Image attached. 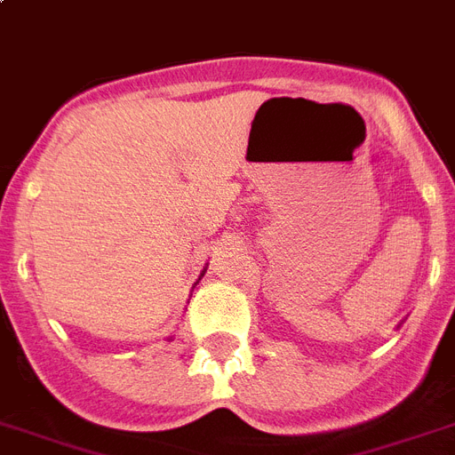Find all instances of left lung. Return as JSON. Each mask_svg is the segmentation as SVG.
<instances>
[{
	"instance_id": "1",
	"label": "left lung",
	"mask_w": 455,
	"mask_h": 455,
	"mask_svg": "<svg viewBox=\"0 0 455 455\" xmlns=\"http://www.w3.org/2000/svg\"><path fill=\"white\" fill-rule=\"evenodd\" d=\"M398 327H401V323H398Z\"/></svg>"
}]
</instances>
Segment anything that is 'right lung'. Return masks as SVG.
Returning a JSON list of instances; mask_svg holds the SVG:
<instances>
[{"instance_id": "1", "label": "right lung", "mask_w": 455, "mask_h": 455, "mask_svg": "<svg viewBox=\"0 0 455 455\" xmlns=\"http://www.w3.org/2000/svg\"><path fill=\"white\" fill-rule=\"evenodd\" d=\"M204 272H205V267H204ZM204 272H201V276H204ZM201 276H199V279H201ZM169 339V341H172V337H167Z\"/></svg>"}]
</instances>
